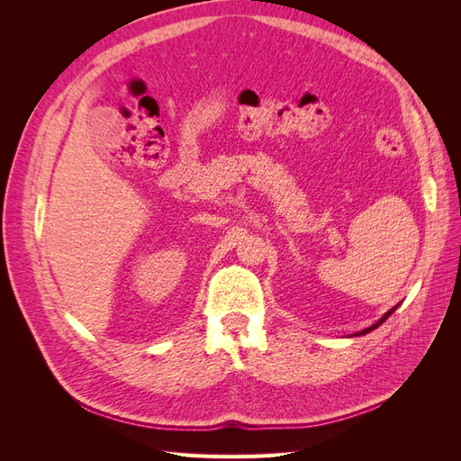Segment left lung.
Here are the masks:
<instances>
[{"instance_id":"1","label":"left lung","mask_w":461,"mask_h":461,"mask_svg":"<svg viewBox=\"0 0 461 461\" xmlns=\"http://www.w3.org/2000/svg\"><path fill=\"white\" fill-rule=\"evenodd\" d=\"M396 308H393V310H390V312H386L379 321H376V323L375 325H371V327H367V329H364V330H361V332H356V337H359V334H367V332H371V330H375L376 327H379V325H383L384 323V321L390 317V315H393V312H394Z\"/></svg>"}]
</instances>
